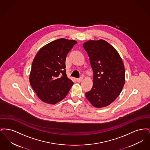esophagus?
Returning <instances> with one entry per match:
<instances>
[{
    "label": "esophagus",
    "mask_w": 150,
    "mask_h": 150,
    "mask_svg": "<svg viewBox=\"0 0 150 150\" xmlns=\"http://www.w3.org/2000/svg\"><path fill=\"white\" fill-rule=\"evenodd\" d=\"M83 79V77H80V78H79L76 79V81H77L78 82H80V81H82Z\"/></svg>",
    "instance_id": "34e87169"
}]
</instances>
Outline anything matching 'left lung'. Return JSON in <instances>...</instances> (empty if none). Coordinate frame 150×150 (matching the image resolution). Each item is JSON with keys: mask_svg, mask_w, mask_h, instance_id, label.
<instances>
[{"mask_svg": "<svg viewBox=\"0 0 150 150\" xmlns=\"http://www.w3.org/2000/svg\"><path fill=\"white\" fill-rule=\"evenodd\" d=\"M93 69V87L86 92L94 107H106L119 96L125 83V69L114 48L103 40H89L83 44Z\"/></svg>", "mask_w": 150, "mask_h": 150, "instance_id": "1", "label": "left lung"}]
</instances>
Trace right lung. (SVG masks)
Here are the masks:
<instances>
[{
  "mask_svg": "<svg viewBox=\"0 0 150 150\" xmlns=\"http://www.w3.org/2000/svg\"><path fill=\"white\" fill-rule=\"evenodd\" d=\"M76 43L74 40L58 39L37 53L29 79L33 90L44 102L57 103L67 96L73 85L66 75L65 61L68 53Z\"/></svg>",
  "mask_w": 150,
  "mask_h": 150,
  "instance_id": "right-lung-1",
  "label": "right lung"
}]
</instances>
